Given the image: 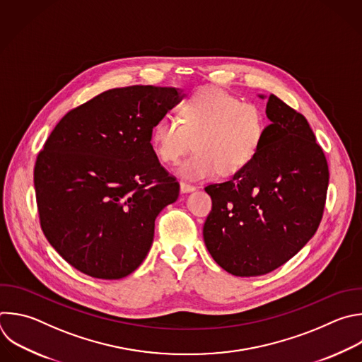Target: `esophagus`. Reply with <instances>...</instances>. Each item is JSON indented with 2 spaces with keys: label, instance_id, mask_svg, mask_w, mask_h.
I'll list each match as a JSON object with an SVG mask.
<instances>
[{
  "label": "esophagus",
  "instance_id": "obj_1",
  "mask_svg": "<svg viewBox=\"0 0 362 362\" xmlns=\"http://www.w3.org/2000/svg\"><path fill=\"white\" fill-rule=\"evenodd\" d=\"M193 190H196L194 186H192V185H189V183H185V182H180V192H182V193H190V192H193Z\"/></svg>",
  "mask_w": 362,
  "mask_h": 362
}]
</instances>
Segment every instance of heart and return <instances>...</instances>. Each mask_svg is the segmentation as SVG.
I'll return each instance as SVG.
<instances>
[{"label": "heart", "instance_id": "b5f03b06", "mask_svg": "<svg viewBox=\"0 0 362 362\" xmlns=\"http://www.w3.org/2000/svg\"><path fill=\"white\" fill-rule=\"evenodd\" d=\"M266 131V117L256 105L218 86H206L182 105L180 120L170 115L158 120L151 142L165 163L177 162L194 142L197 152L177 166V173L187 180H204L217 172H242L257 155Z\"/></svg>", "mask_w": 362, "mask_h": 362}]
</instances>
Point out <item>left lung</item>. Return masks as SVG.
I'll return each instance as SVG.
<instances>
[{
	"label": "left lung",
	"instance_id": "obj_1",
	"mask_svg": "<svg viewBox=\"0 0 362 362\" xmlns=\"http://www.w3.org/2000/svg\"><path fill=\"white\" fill-rule=\"evenodd\" d=\"M266 115L272 124L255 159L231 180L204 187L213 203L204 245L238 277L267 274L296 256L317 231L327 197V159L307 119L276 95Z\"/></svg>",
	"mask_w": 362,
	"mask_h": 362
}]
</instances>
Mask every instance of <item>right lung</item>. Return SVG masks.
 Instances as JSON below:
<instances>
[{
	"instance_id": "obj_1",
	"label": "right lung",
	"mask_w": 362,
	"mask_h": 362,
	"mask_svg": "<svg viewBox=\"0 0 362 362\" xmlns=\"http://www.w3.org/2000/svg\"><path fill=\"white\" fill-rule=\"evenodd\" d=\"M183 96L152 85L109 89L69 110L47 139L34 169L41 228L81 273L119 280L148 256L158 214L179 196L151 134Z\"/></svg>"
}]
</instances>
